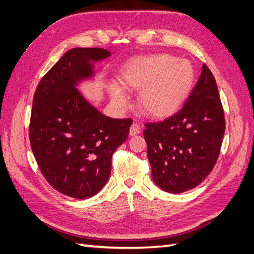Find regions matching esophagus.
<instances>
[{
    "instance_id": "34e87169",
    "label": "esophagus",
    "mask_w": 254,
    "mask_h": 254,
    "mask_svg": "<svg viewBox=\"0 0 254 254\" xmlns=\"http://www.w3.org/2000/svg\"><path fill=\"white\" fill-rule=\"evenodd\" d=\"M141 131V126L139 123H132L131 127H130V130H129V134L130 135H135L137 133H140Z\"/></svg>"
}]
</instances>
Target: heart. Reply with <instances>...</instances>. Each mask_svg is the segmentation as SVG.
Listing matches in <instances>:
<instances>
[{"label":"heart","instance_id":"obj_1","mask_svg":"<svg viewBox=\"0 0 254 254\" xmlns=\"http://www.w3.org/2000/svg\"><path fill=\"white\" fill-rule=\"evenodd\" d=\"M122 86L139 91L141 110L151 118H166L190 95L195 80L194 66L189 60L159 54L129 63L120 75ZM119 105L126 104L125 92L119 86L110 89Z\"/></svg>","mask_w":254,"mask_h":254}]
</instances>
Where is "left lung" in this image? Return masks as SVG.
I'll return each instance as SVG.
<instances>
[{"label":"left lung","instance_id":"1","mask_svg":"<svg viewBox=\"0 0 254 254\" xmlns=\"http://www.w3.org/2000/svg\"><path fill=\"white\" fill-rule=\"evenodd\" d=\"M151 177L168 193L196 188L219 156L226 122L216 80L202 64L201 75L182 108L164 121L146 123Z\"/></svg>","mask_w":254,"mask_h":254}]
</instances>
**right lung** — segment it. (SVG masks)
I'll return each mask as SVG.
<instances>
[{"mask_svg": "<svg viewBox=\"0 0 254 254\" xmlns=\"http://www.w3.org/2000/svg\"><path fill=\"white\" fill-rule=\"evenodd\" d=\"M111 53L99 48L67 51L36 89L29 140L42 175L56 190L86 199L108 181L111 158L129 134L131 119H111L76 88L94 74L93 63Z\"/></svg>", "mask_w": 254, "mask_h": 254, "instance_id": "obj_1", "label": "right lung"}]
</instances>
